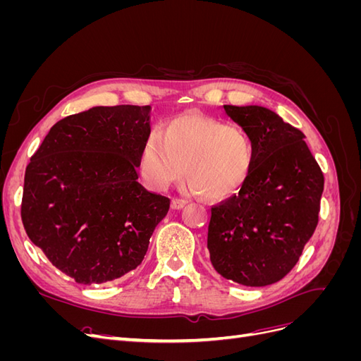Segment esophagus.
Here are the masks:
<instances>
[{
  "label": "esophagus",
  "mask_w": 361,
  "mask_h": 361,
  "mask_svg": "<svg viewBox=\"0 0 361 361\" xmlns=\"http://www.w3.org/2000/svg\"><path fill=\"white\" fill-rule=\"evenodd\" d=\"M183 206H185V200H179V199H173L171 203H170V207H171V209H174V211L182 209Z\"/></svg>",
  "instance_id": "esophagus-1"
}]
</instances>
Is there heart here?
Returning a JSON list of instances; mask_svg holds the SVG:
<instances>
[{
	"label": "heart",
	"instance_id": "obj_1",
	"mask_svg": "<svg viewBox=\"0 0 361 361\" xmlns=\"http://www.w3.org/2000/svg\"><path fill=\"white\" fill-rule=\"evenodd\" d=\"M253 164V141L241 126L191 111L167 120L162 134L150 133L137 166L140 178L154 191L179 180L185 166L190 192L221 202L241 192Z\"/></svg>",
	"mask_w": 361,
	"mask_h": 361
}]
</instances>
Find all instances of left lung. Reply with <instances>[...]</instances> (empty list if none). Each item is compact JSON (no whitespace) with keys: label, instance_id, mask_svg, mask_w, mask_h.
Listing matches in <instances>:
<instances>
[{"label":"left lung","instance_id":"left-lung-1","mask_svg":"<svg viewBox=\"0 0 361 361\" xmlns=\"http://www.w3.org/2000/svg\"><path fill=\"white\" fill-rule=\"evenodd\" d=\"M253 141L255 164L241 192L214 206L207 250L218 274L267 286L297 264L318 224L324 174L300 129L259 105H223Z\"/></svg>","mask_w":361,"mask_h":361}]
</instances>
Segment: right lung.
<instances>
[{
	"label": "right lung",
	"instance_id": "right-lung-1",
	"mask_svg": "<svg viewBox=\"0 0 361 361\" xmlns=\"http://www.w3.org/2000/svg\"><path fill=\"white\" fill-rule=\"evenodd\" d=\"M150 106H93L54 125L25 170L20 216L31 243L80 285L135 269L170 200L138 183Z\"/></svg>",
	"mask_w": 361,
	"mask_h": 361
}]
</instances>
